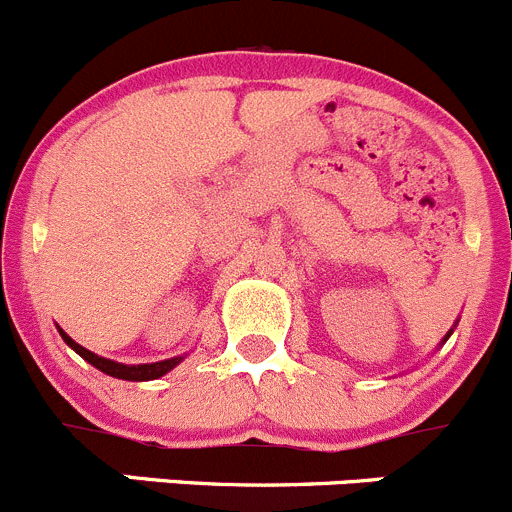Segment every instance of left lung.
Instances as JSON below:
<instances>
[{"label": "left lung", "instance_id": "8db88e82", "mask_svg": "<svg viewBox=\"0 0 512 512\" xmlns=\"http://www.w3.org/2000/svg\"><path fill=\"white\" fill-rule=\"evenodd\" d=\"M455 326H457V324H455ZM452 332H455V329H450V332H447V334H445V339H442V344H445V342H447V339H450V334H452Z\"/></svg>", "mask_w": 512, "mask_h": 512}]
</instances>
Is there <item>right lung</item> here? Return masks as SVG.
<instances>
[{
  "mask_svg": "<svg viewBox=\"0 0 512 512\" xmlns=\"http://www.w3.org/2000/svg\"><path fill=\"white\" fill-rule=\"evenodd\" d=\"M57 329H60V326H57ZM60 337L65 339L67 347L75 349L87 364H92L95 369H100V372L110 374V377L115 379H128V382H150V379L163 377V374H168L170 369L178 367V364L188 357V354H183V357H170V359H163V362H153V364H123V362H115V359H105L100 357V354L90 352V349L80 347V344H77L75 339L67 337L62 329H60Z\"/></svg>",
  "mask_w": 512,
  "mask_h": 512,
  "instance_id": "right-lung-1",
  "label": "right lung"
}]
</instances>
